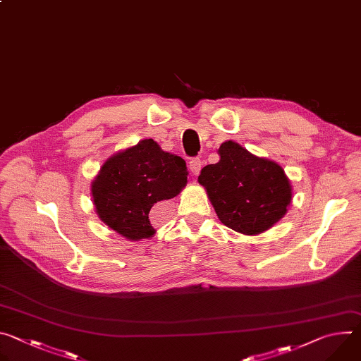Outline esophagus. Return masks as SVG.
I'll return each instance as SVG.
<instances>
[{
    "label": "esophagus",
    "instance_id": "1",
    "mask_svg": "<svg viewBox=\"0 0 361 361\" xmlns=\"http://www.w3.org/2000/svg\"><path fill=\"white\" fill-rule=\"evenodd\" d=\"M201 160L200 159H192V160H190V164H188V169H190V171L194 174V176H197L198 173H200V170H201Z\"/></svg>",
    "mask_w": 361,
    "mask_h": 361
}]
</instances>
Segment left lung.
Wrapping results in <instances>:
<instances>
[{
  "mask_svg": "<svg viewBox=\"0 0 361 361\" xmlns=\"http://www.w3.org/2000/svg\"><path fill=\"white\" fill-rule=\"evenodd\" d=\"M219 156V163L201 170L198 183L224 226L257 235L286 216L293 187L281 166L254 156L231 140L220 145Z\"/></svg>",
  "mask_w": 361,
  "mask_h": 361,
  "instance_id": "left-lung-1",
  "label": "left lung"
}]
</instances>
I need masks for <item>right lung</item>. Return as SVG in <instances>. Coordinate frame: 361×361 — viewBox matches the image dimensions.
<instances>
[{"mask_svg":"<svg viewBox=\"0 0 361 361\" xmlns=\"http://www.w3.org/2000/svg\"><path fill=\"white\" fill-rule=\"evenodd\" d=\"M185 161L151 138L121 149L99 169L91 195L99 220L131 241L151 238L149 212L180 194L187 184Z\"/></svg>","mask_w":361,"mask_h":361,"instance_id":"obj_1","label":"right lung"}]
</instances>
